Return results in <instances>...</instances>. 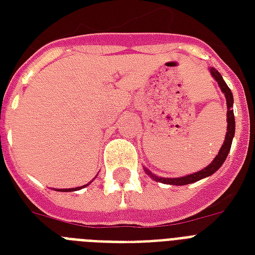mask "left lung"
Returning <instances> with one entry per match:
<instances>
[{"instance_id": "obj_1", "label": "left lung", "mask_w": 255, "mask_h": 255, "mask_svg": "<svg viewBox=\"0 0 255 255\" xmlns=\"http://www.w3.org/2000/svg\"><path fill=\"white\" fill-rule=\"evenodd\" d=\"M210 74H212V77L216 79V82L218 83L220 88H221V91L224 92V95L226 98V107H228V111H226V123H228V132H226L225 136V141L221 145V149L218 152V155L214 157V160L212 163L205 167L204 169L198 170L196 173L188 174V176H182V177H159V176H156L152 172L147 169V168H144L145 169V173H148L151 176L153 180L159 182H163V184H169V185H186V184H192V182H196L198 180H201V178H205L208 176H212L213 173H216L221 165L224 164V161L228 157V153L230 151V147H232V141H233L234 137V132H236V120H234V112H233V94L230 91V88L228 87V85L225 83V81L222 79V75L218 73L216 69L209 70Z\"/></svg>"}]
</instances>
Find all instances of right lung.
Segmentation results:
<instances>
[{"instance_id": "add662e5", "label": "right lung", "mask_w": 255, "mask_h": 255, "mask_svg": "<svg viewBox=\"0 0 255 255\" xmlns=\"http://www.w3.org/2000/svg\"><path fill=\"white\" fill-rule=\"evenodd\" d=\"M87 185H90V182H88V184H86V185H83V186H78V188H70V189H59V190H62V192H71V190L82 189V188H85V186H87ZM54 190H58V189H54Z\"/></svg>"}]
</instances>
